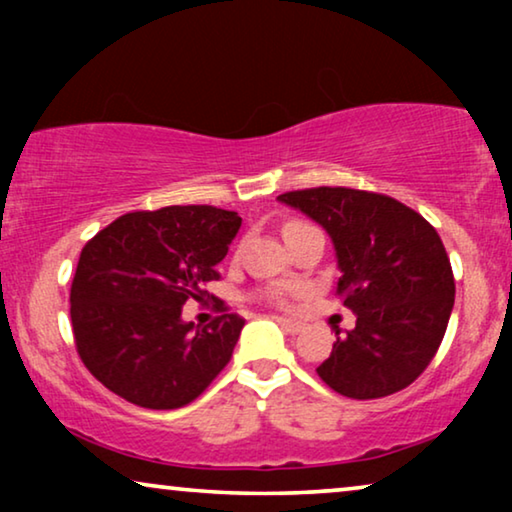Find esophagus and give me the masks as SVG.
Returning a JSON list of instances; mask_svg holds the SVG:
<instances>
[{
	"label": "esophagus",
	"mask_w": 512,
	"mask_h": 512,
	"mask_svg": "<svg viewBox=\"0 0 512 512\" xmlns=\"http://www.w3.org/2000/svg\"><path fill=\"white\" fill-rule=\"evenodd\" d=\"M277 321L279 326L284 328L286 333H291V335H298L300 331H303V326H300V321H293V319H286V317H272Z\"/></svg>",
	"instance_id": "obj_1"
}]
</instances>
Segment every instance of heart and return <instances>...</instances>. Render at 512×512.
Listing matches in <instances>:
<instances>
[{"instance_id": "1", "label": "heart", "mask_w": 512, "mask_h": 512, "mask_svg": "<svg viewBox=\"0 0 512 512\" xmlns=\"http://www.w3.org/2000/svg\"><path fill=\"white\" fill-rule=\"evenodd\" d=\"M296 226H303V223H289L284 230L289 228H296ZM289 286H272V289L265 291V298L272 300L275 305H286V300H289Z\"/></svg>"}]
</instances>
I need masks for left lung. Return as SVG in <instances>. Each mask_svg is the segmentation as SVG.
Instances as JSON below:
<instances>
[{
    "label": "left lung",
    "mask_w": 512,
    "mask_h": 512,
    "mask_svg": "<svg viewBox=\"0 0 512 512\" xmlns=\"http://www.w3.org/2000/svg\"><path fill=\"white\" fill-rule=\"evenodd\" d=\"M317 221L338 258V298L356 314L317 368L356 401L396 394L436 356L454 307V277L436 228L389 195L307 188L277 198Z\"/></svg>",
    "instance_id": "8db88e82"
}]
</instances>
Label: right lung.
I'll return each mask as SVG.
<instances>
[{"instance_id":"1","label":"right lung","mask_w":512,"mask_h":512,"mask_svg":"<svg viewBox=\"0 0 512 512\" xmlns=\"http://www.w3.org/2000/svg\"><path fill=\"white\" fill-rule=\"evenodd\" d=\"M242 219L209 205L125 214L81 251L69 317L81 361L109 391L149 410L195 401L226 368L244 319H181L219 279Z\"/></svg>"}]
</instances>
